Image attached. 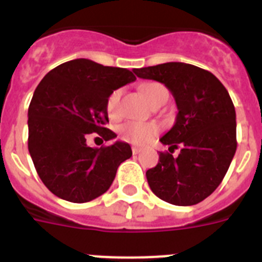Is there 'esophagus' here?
Here are the masks:
<instances>
[{
	"label": "esophagus",
	"mask_w": 262,
	"mask_h": 262,
	"mask_svg": "<svg viewBox=\"0 0 262 262\" xmlns=\"http://www.w3.org/2000/svg\"><path fill=\"white\" fill-rule=\"evenodd\" d=\"M140 151H142V149H140V148H138V147H133V154H134V155L140 154Z\"/></svg>",
	"instance_id": "34e87169"
}]
</instances>
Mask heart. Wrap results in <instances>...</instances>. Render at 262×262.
Masks as SVG:
<instances>
[{"instance_id":"1","label":"heart","mask_w":262,"mask_h":262,"mask_svg":"<svg viewBox=\"0 0 262 262\" xmlns=\"http://www.w3.org/2000/svg\"><path fill=\"white\" fill-rule=\"evenodd\" d=\"M140 92L148 102L154 105L160 94L166 92L165 88L159 82H147L140 86ZM119 99L120 90H114L106 101V110L110 118H117L119 115ZM160 133L159 124L151 122H126L119 127V136L124 142L135 145H145L151 143Z\"/></svg>"}]
</instances>
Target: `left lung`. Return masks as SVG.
<instances>
[{
    "mask_svg": "<svg viewBox=\"0 0 262 262\" xmlns=\"http://www.w3.org/2000/svg\"><path fill=\"white\" fill-rule=\"evenodd\" d=\"M165 85L177 103L176 123L160 139L169 152L145 176L160 200L177 206L202 202L223 181L236 152V113L230 94L211 72L185 62L134 69ZM180 148L178 157L171 154Z\"/></svg>",
    "mask_w": 262,
    "mask_h": 262,
    "instance_id": "left-lung-1",
    "label": "left lung"
}]
</instances>
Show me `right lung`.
Wrapping results in <instances>:
<instances>
[{
    "instance_id": "right-lung-1",
    "label": "right lung",
    "mask_w": 262,
    "mask_h": 262,
    "mask_svg": "<svg viewBox=\"0 0 262 262\" xmlns=\"http://www.w3.org/2000/svg\"><path fill=\"white\" fill-rule=\"evenodd\" d=\"M131 71L88 59L62 62L36 86L29 106V152L48 190L61 200L84 203L108 190L117 169L133 156L129 144L92 148L88 134L117 138L106 128V101L133 82Z\"/></svg>"
}]
</instances>
